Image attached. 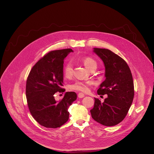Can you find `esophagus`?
Here are the masks:
<instances>
[{"label": "esophagus", "instance_id": "esophagus-1", "mask_svg": "<svg viewBox=\"0 0 154 154\" xmlns=\"http://www.w3.org/2000/svg\"><path fill=\"white\" fill-rule=\"evenodd\" d=\"M78 97H79V98H83V97H85V95H84V94H83V93H79L78 94Z\"/></svg>", "mask_w": 154, "mask_h": 154}]
</instances>
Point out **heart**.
I'll list each match as a JSON object with an SVG mask.
<instances>
[{
  "instance_id": "heart-1",
  "label": "heart",
  "mask_w": 154,
  "mask_h": 154,
  "mask_svg": "<svg viewBox=\"0 0 154 154\" xmlns=\"http://www.w3.org/2000/svg\"><path fill=\"white\" fill-rule=\"evenodd\" d=\"M85 66L90 70L93 68H97V62L93 58L91 57H84L82 60ZM63 71L64 76L67 78H70L73 74L72 64L71 61H68L64 64ZM93 84V82L91 80H75V82L70 83L68 88L70 90L77 91L80 92L86 93L88 91L89 88Z\"/></svg>"
}]
</instances>
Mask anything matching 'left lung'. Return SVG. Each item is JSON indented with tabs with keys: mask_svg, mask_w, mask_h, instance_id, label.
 <instances>
[{
	"mask_svg": "<svg viewBox=\"0 0 154 154\" xmlns=\"http://www.w3.org/2000/svg\"><path fill=\"white\" fill-rule=\"evenodd\" d=\"M105 66V80L97 90L98 95L107 94L103 103L94 98V107L90 110L96 122L113 126L126 116L134 97V85L127 63L121 57L107 49L94 48Z\"/></svg>",
	"mask_w": 154,
	"mask_h": 154,
	"instance_id": "obj_1",
	"label": "left lung"
}]
</instances>
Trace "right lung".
Returning <instances> with one entry per match:
<instances>
[{
    "mask_svg": "<svg viewBox=\"0 0 154 154\" xmlns=\"http://www.w3.org/2000/svg\"><path fill=\"white\" fill-rule=\"evenodd\" d=\"M71 49L55 50L44 55L32 68L26 81L28 107L33 118L47 128H57L69 119L68 108L76 100L75 92H66L56 101L54 94L63 93L64 59Z\"/></svg>",
    "mask_w": 154,
    "mask_h": 154,
    "instance_id": "right-lung-1",
    "label": "right lung"
}]
</instances>
